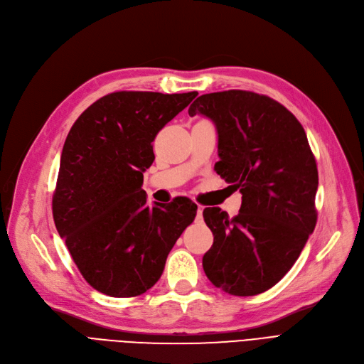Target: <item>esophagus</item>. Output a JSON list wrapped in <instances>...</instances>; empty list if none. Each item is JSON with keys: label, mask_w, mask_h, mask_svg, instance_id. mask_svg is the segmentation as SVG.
<instances>
[{"label": "esophagus", "mask_w": 364, "mask_h": 364, "mask_svg": "<svg viewBox=\"0 0 364 364\" xmlns=\"http://www.w3.org/2000/svg\"><path fill=\"white\" fill-rule=\"evenodd\" d=\"M202 213H203V206H198V217H196V220L198 221H202Z\"/></svg>", "instance_id": "obj_1"}]
</instances>
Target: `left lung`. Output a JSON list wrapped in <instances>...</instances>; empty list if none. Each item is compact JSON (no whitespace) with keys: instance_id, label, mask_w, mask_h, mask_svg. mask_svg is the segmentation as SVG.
Listing matches in <instances>:
<instances>
[{"instance_id":"left-lung-1","label":"left lung","mask_w":364,"mask_h":364,"mask_svg":"<svg viewBox=\"0 0 364 364\" xmlns=\"http://www.w3.org/2000/svg\"><path fill=\"white\" fill-rule=\"evenodd\" d=\"M188 114L215 124V171L242 193L233 218L203 209L214 235L205 274L230 295L262 294L292 269L317 223L318 172L307 134L284 106L252 91L203 94Z\"/></svg>"}]
</instances>
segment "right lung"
Wrapping results in <instances>:
<instances>
[{
    "mask_svg": "<svg viewBox=\"0 0 364 364\" xmlns=\"http://www.w3.org/2000/svg\"><path fill=\"white\" fill-rule=\"evenodd\" d=\"M198 91H117L85 109L72 125L53 195L57 232L84 279L114 298L155 284L198 205L187 198L147 206L143 172L155 161L156 134Z\"/></svg>",
    "mask_w": 364,
    "mask_h": 364,
    "instance_id": "1",
    "label": "right lung"
}]
</instances>
